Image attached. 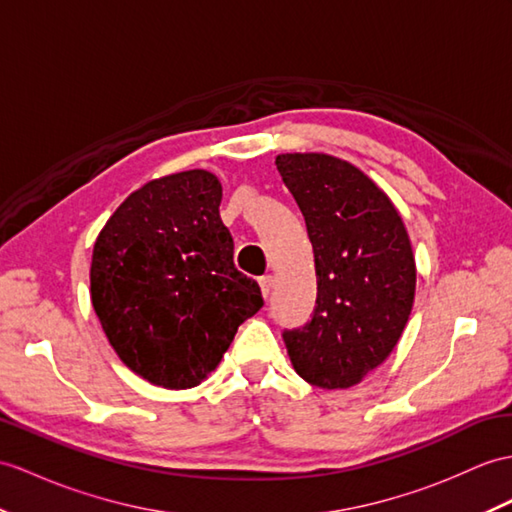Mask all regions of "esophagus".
<instances>
[{
	"label": "esophagus",
	"mask_w": 512,
	"mask_h": 512,
	"mask_svg": "<svg viewBox=\"0 0 512 512\" xmlns=\"http://www.w3.org/2000/svg\"><path fill=\"white\" fill-rule=\"evenodd\" d=\"M259 285H261V294H264V299H268L272 288H275V279H272V277H261Z\"/></svg>",
	"instance_id": "esophagus-1"
}]
</instances>
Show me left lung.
<instances>
[{
  "mask_svg": "<svg viewBox=\"0 0 512 512\" xmlns=\"http://www.w3.org/2000/svg\"><path fill=\"white\" fill-rule=\"evenodd\" d=\"M316 264L312 320L285 329L294 371L318 388H351L382 364L406 327L417 266L399 211L355 165L323 152L279 154Z\"/></svg>",
  "mask_w": 512,
  "mask_h": 512,
  "instance_id": "obj_1",
  "label": "left lung"
}]
</instances>
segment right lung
<instances>
[{"label": "right lung", "instance_id": "1", "mask_svg": "<svg viewBox=\"0 0 512 512\" xmlns=\"http://www.w3.org/2000/svg\"><path fill=\"white\" fill-rule=\"evenodd\" d=\"M220 200L207 170L154 178L95 240L93 310L120 360L154 386H198L264 305L257 281L233 264Z\"/></svg>", "mask_w": 512, "mask_h": 512}]
</instances>
